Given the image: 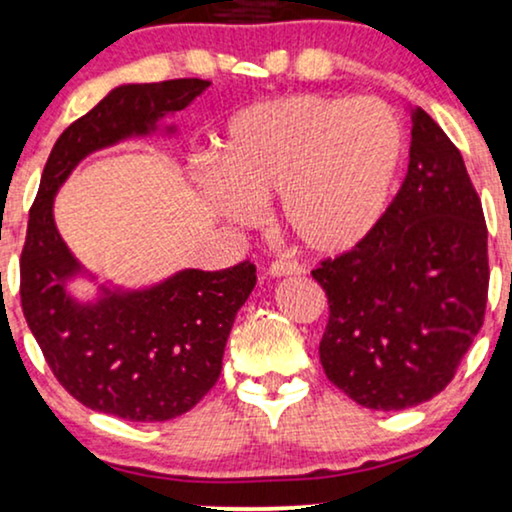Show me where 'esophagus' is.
<instances>
[{
	"instance_id": "1",
	"label": "esophagus",
	"mask_w": 512,
	"mask_h": 512,
	"mask_svg": "<svg viewBox=\"0 0 512 512\" xmlns=\"http://www.w3.org/2000/svg\"><path fill=\"white\" fill-rule=\"evenodd\" d=\"M270 277H289V275H301V268L292 261H275L268 268Z\"/></svg>"
}]
</instances>
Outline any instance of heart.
Masks as SVG:
<instances>
[{"label": "heart", "instance_id": "obj_1", "mask_svg": "<svg viewBox=\"0 0 512 512\" xmlns=\"http://www.w3.org/2000/svg\"><path fill=\"white\" fill-rule=\"evenodd\" d=\"M403 156L399 118L377 99L285 94L237 111L218 140L208 197L244 225L258 201L280 197V225L296 249L337 256L382 218Z\"/></svg>", "mask_w": 512, "mask_h": 512}]
</instances>
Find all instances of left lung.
Listing matches in <instances>:
<instances>
[{
	"mask_svg": "<svg viewBox=\"0 0 512 512\" xmlns=\"http://www.w3.org/2000/svg\"><path fill=\"white\" fill-rule=\"evenodd\" d=\"M410 113L408 175L370 235L313 280L330 304L320 363L358 406L430 401L484 323L487 225L463 156L425 111Z\"/></svg>",
	"mask_w": 512,
	"mask_h": 512,
	"instance_id": "obj_1",
	"label": "left lung"
}]
</instances>
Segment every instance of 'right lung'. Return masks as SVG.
<instances>
[{
	"label": "right lung",
	"mask_w": 512,
	"mask_h": 512,
	"mask_svg": "<svg viewBox=\"0 0 512 512\" xmlns=\"http://www.w3.org/2000/svg\"><path fill=\"white\" fill-rule=\"evenodd\" d=\"M211 82L182 78L118 85L68 125L42 170L21 254V304L54 377L82 406L130 422L187 413L218 382L237 311L256 287L249 261L204 273L185 268L147 287L99 282L63 242L54 199L94 151L144 137H175L166 118ZM75 281L95 285L80 300Z\"/></svg>",
	"instance_id": "right-lung-1"
}]
</instances>
